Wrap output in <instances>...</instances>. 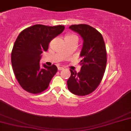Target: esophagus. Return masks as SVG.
Instances as JSON below:
<instances>
[{
  "label": "esophagus",
  "instance_id": "esophagus-1",
  "mask_svg": "<svg viewBox=\"0 0 131 131\" xmlns=\"http://www.w3.org/2000/svg\"><path fill=\"white\" fill-rule=\"evenodd\" d=\"M58 70H59V71L63 70V68H62V67H58Z\"/></svg>",
  "mask_w": 131,
  "mask_h": 131
}]
</instances>
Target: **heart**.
Returning <instances> with one entry per match:
<instances>
[{
    "instance_id": "b5f03b06",
    "label": "heart",
    "mask_w": 131,
    "mask_h": 131,
    "mask_svg": "<svg viewBox=\"0 0 131 131\" xmlns=\"http://www.w3.org/2000/svg\"><path fill=\"white\" fill-rule=\"evenodd\" d=\"M73 37H77L76 36L74 35V34H69V35H68L66 36V38H73ZM65 54H66V52H64Z\"/></svg>"
}]
</instances>
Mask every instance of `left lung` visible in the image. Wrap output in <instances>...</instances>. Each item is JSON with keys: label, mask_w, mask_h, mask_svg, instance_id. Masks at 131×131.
<instances>
[{"label": "left lung", "mask_w": 131, "mask_h": 131, "mask_svg": "<svg viewBox=\"0 0 131 131\" xmlns=\"http://www.w3.org/2000/svg\"><path fill=\"white\" fill-rule=\"evenodd\" d=\"M69 28L78 32L84 43L80 53L81 69L79 73L70 69L68 90L77 95H87L95 91L103 79L107 62L106 46L101 34L90 25H73Z\"/></svg>", "instance_id": "8db88e82"}]
</instances>
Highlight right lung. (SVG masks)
<instances>
[{"instance_id":"1","label":"right lung","mask_w":131,"mask_h":131,"mask_svg":"<svg viewBox=\"0 0 131 131\" xmlns=\"http://www.w3.org/2000/svg\"><path fill=\"white\" fill-rule=\"evenodd\" d=\"M65 26L35 25L19 34L13 47L11 60L14 75L20 86L28 93H40L47 89L58 68L55 65L41 67V54L47 51L53 38Z\"/></svg>"}]
</instances>
